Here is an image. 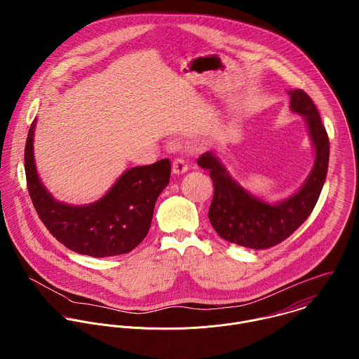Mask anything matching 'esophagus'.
<instances>
[{"label":"esophagus","instance_id":"obj_1","mask_svg":"<svg viewBox=\"0 0 359 359\" xmlns=\"http://www.w3.org/2000/svg\"><path fill=\"white\" fill-rule=\"evenodd\" d=\"M185 171H188V164L184 158H174L172 161V172L174 174H184Z\"/></svg>","mask_w":359,"mask_h":359}]
</instances>
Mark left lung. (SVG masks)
I'll use <instances>...</instances> for the list:
<instances>
[{
	"label": "left lung",
	"mask_w": 359,
	"mask_h": 359,
	"mask_svg": "<svg viewBox=\"0 0 359 359\" xmlns=\"http://www.w3.org/2000/svg\"><path fill=\"white\" fill-rule=\"evenodd\" d=\"M290 109L304 116L315 148V163L304 185L287 199L269 205L245 191L228 174L212 152H205L198 164L210 171L214 195L208 219L217 233L235 245L249 249H268L287 239L312 212L329 165V138L319 111L303 90L289 91Z\"/></svg>",
	"instance_id": "1"
}]
</instances>
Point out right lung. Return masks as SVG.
I'll return each mask as SVG.
<instances>
[{
    "label": "right lung",
    "instance_id": "obj_1",
    "mask_svg": "<svg viewBox=\"0 0 359 359\" xmlns=\"http://www.w3.org/2000/svg\"><path fill=\"white\" fill-rule=\"evenodd\" d=\"M33 121L25 148L29 195L47 229L67 249L91 257L134 250L148 235L154 203L170 182L168 158L127 170L100 201L84 205L60 203L41 184L33 154Z\"/></svg>",
    "mask_w": 359,
    "mask_h": 359
}]
</instances>
